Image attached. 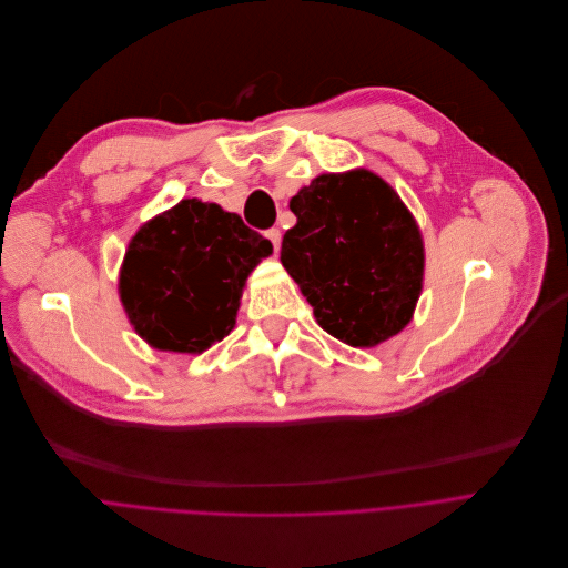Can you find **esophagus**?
I'll return each mask as SVG.
<instances>
[{"label": "esophagus", "instance_id": "34e87169", "mask_svg": "<svg viewBox=\"0 0 568 568\" xmlns=\"http://www.w3.org/2000/svg\"><path fill=\"white\" fill-rule=\"evenodd\" d=\"M266 237L271 240V244H273V251L277 253V251H280V244H282V233H280L277 229H271V231H266Z\"/></svg>", "mask_w": 568, "mask_h": 568}]
</instances>
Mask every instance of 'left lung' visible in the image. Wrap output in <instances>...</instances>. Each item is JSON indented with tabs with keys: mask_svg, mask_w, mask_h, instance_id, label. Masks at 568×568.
Returning <instances> with one entry per match:
<instances>
[{
	"mask_svg": "<svg viewBox=\"0 0 568 568\" xmlns=\"http://www.w3.org/2000/svg\"><path fill=\"white\" fill-rule=\"evenodd\" d=\"M297 223L282 266L317 324L352 347L403 331L423 288L420 231L389 183L369 170L320 174L291 199Z\"/></svg>",
	"mask_w": 568,
	"mask_h": 568,
	"instance_id": "left-lung-1",
	"label": "left lung"
}]
</instances>
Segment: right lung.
<instances>
[{"instance_id":"add662e5","label":"right lung","mask_w":568,"mask_h":568,"mask_svg":"<svg viewBox=\"0 0 568 568\" xmlns=\"http://www.w3.org/2000/svg\"><path fill=\"white\" fill-rule=\"evenodd\" d=\"M271 253L240 214L183 199L132 237L121 302L154 349L201 354L233 331L246 280Z\"/></svg>"}]
</instances>
